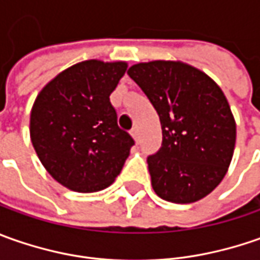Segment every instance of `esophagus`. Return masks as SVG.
<instances>
[{"label": "esophagus", "mask_w": 260, "mask_h": 260, "mask_svg": "<svg viewBox=\"0 0 260 260\" xmlns=\"http://www.w3.org/2000/svg\"><path fill=\"white\" fill-rule=\"evenodd\" d=\"M130 133H132V136H133V139H135L136 142H139V130H137V128H132V132H130Z\"/></svg>", "instance_id": "esophagus-1"}]
</instances>
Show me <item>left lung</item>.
I'll return each mask as SVG.
<instances>
[{
	"label": "left lung",
	"mask_w": 260,
	"mask_h": 260,
	"mask_svg": "<svg viewBox=\"0 0 260 260\" xmlns=\"http://www.w3.org/2000/svg\"><path fill=\"white\" fill-rule=\"evenodd\" d=\"M159 114L162 146L147 156L155 192L176 204L195 203L224 178L236 123L223 91L182 62L155 60L127 71Z\"/></svg>",
	"instance_id": "8db88e82"
}]
</instances>
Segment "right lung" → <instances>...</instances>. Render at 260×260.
<instances>
[{
	"label": "right lung",
	"instance_id": "add662e5",
	"mask_svg": "<svg viewBox=\"0 0 260 260\" xmlns=\"http://www.w3.org/2000/svg\"><path fill=\"white\" fill-rule=\"evenodd\" d=\"M127 63L85 60L52 79L36 98L30 137L46 171L78 192H95L121 172L133 137L117 124L110 94Z\"/></svg>",
	"mask_w": 260,
	"mask_h": 260
}]
</instances>
